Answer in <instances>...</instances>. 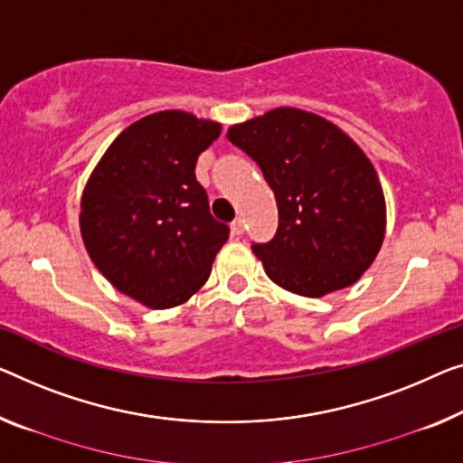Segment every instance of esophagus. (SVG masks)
<instances>
[{"label": "esophagus", "mask_w": 463, "mask_h": 463, "mask_svg": "<svg viewBox=\"0 0 463 463\" xmlns=\"http://www.w3.org/2000/svg\"><path fill=\"white\" fill-rule=\"evenodd\" d=\"M243 231H245V220L243 218H237V220H232V224H231V232L232 234H243Z\"/></svg>", "instance_id": "esophagus-1"}]
</instances>
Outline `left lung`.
<instances>
[{"instance_id": "obj_1", "label": "left lung", "mask_w": 463, "mask_h": 463, "mask_svg": "<svg viewBox=\"0 0 463 463\" xmlns=\"http://www.w3.org/2000/svg\"><path fill=\"white\" fill-rule=\"evenodd\" d=\"M226 137L258 162L279 205L274 239L253 245L268 279L303 298L360 280L386 231L384 193L360 145L299 108L232 124Z\"/></svg>"}]
</instances>
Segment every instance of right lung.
<instances>
[{
  "label": "right lung",
  "instance_id": "right-lung-1",
  "mask_svg": "<svg viewBox=\"0 0 463 463\" xmlns=\"http://www.w3.org/2000/svg\"><path fill=\"white\" fill-rule=\"evenodd\" d=\"M222 124L183 109L145 116L101 156L80 195V237L109 285L151 309L205 285L229 226L213 220L195 178Z\"/></svg>",
  "mask_w": 463,
  "mask_h": 463
}]
</instances>
